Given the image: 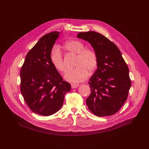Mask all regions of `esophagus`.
I'll return each instance as SVG.
<instances>
[{
	"mask_svg": "<svg viewBox=\"0 0 149 149\" xmlns=\"http://www.w3.org/2000/svg\"><path fill=\"white\" fill-rule=\"evenodd\" d=\"M79 86V85H77V84H72V85H71V87H72V88H73V89L77 88Z\"/></svg>",
	"mask_w": 149,
	"mask_h": 149,
	"instance_id": "1",
	"label": "esophagus"
}]
</instances>
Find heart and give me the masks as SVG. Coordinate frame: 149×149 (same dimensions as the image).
Masks as SVG:
<instances>
[{"label": "heart", "mask_w": 149, "mask_h": 149, "mask_svg": "<svg viewBox=\"0 0 149 149\" xmlns=\"http://www.w3.org/2000/svg\"><path fill=\"white\" fill-rule=\"evenodd\" d=\"M63 49L68 53L77 55L75 68L68 70L64 79L70 83H80L92 74L98 66V56L93 48H86L85 44L78 40H69L63 45ZM50 61L54 68L60 73L66 70L61 51L58 47H54L50 55Z\"/></svg>", "instance_id": "heart-1"}]
</instances>
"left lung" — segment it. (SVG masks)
<instances>
[{
  "label": "left lung",
  "instance_id": "obj_1",
  "mask_svg": "<svg viewBox=\"0 0 149 149\" xmlns=\"http://www.w3.org/2000/svg\"><path fill=\"white\" fill-rule=\"evenodd\" d=\"M77 38L89 42L98 56L97 69L91 77V94L86 100L89 110L97 116L117 113L127 100L131 81L120 51L107 38L94 31L80 32Z\"/></svg>",
  "mask_w": 149,
  "mask_h": 149
}]
</instances>
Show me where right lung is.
<instances>
[{
    "label": "right lung",
    "instance_id": "1",
    "mask_svg": "<svg viewBox=\"0 0 149 149\" xmlns=\"http://www.w3.org/2000/svg\"><path fill=\"white\" fill-rule=\"evenodd\" d=\"M60 33L51 32L41 38L27 54L21 69V91L25 103L33 113L45 116L59 110L71 88L50 61Z\"/></svg>",
    "mask_w": 149,
    "mask_h": 149
}]
</instances>
